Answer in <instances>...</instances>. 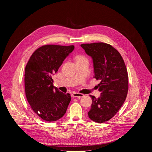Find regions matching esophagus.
<instances>
[{"label": "esophagus", "instance_id": "obj_1", "mask_svg": "<svg viewBox=\"0 0 152 152\" xmlns=\"http://www.w3.org/2000/svg\"><path fill=\"white\" fill-rule=\"evenodd\" d=\"M71 96L73 97H77V98H81L84 97V94L78 93V92H73L71 94Z\"/></svg>", "mask_w": 152, "mask_h": 152}]
</instances>
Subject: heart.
<instances>
[{
    "instance_id": "obj_1",
    "label": "heart",
    "mask_w": 152,
    "mask_h": 152,
    "mask_svg": "<svg viewBox=\"0 0 152 152\" xmlns=\"http://www.w3.org/2000/svg\"><path fill=\"white\" fill-rule=\"evenodd\" d=\"M84 58H86L84 57V56H83V55H77V57H76V60H81V59H84Z\"/></svg>"
}]
</instances>
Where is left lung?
<instances>
[{
    "label": "left lung",
    "instance_id": "left-lung-1",
    "mask_svg": "<svg viewBox=\"0 0 152 152\" xmlns=\"http://www.w3.org/2000/svg\"><path fill=\"white\" fill-rule=\"evenodd\" d=\"M86 53L92 57L94 77L102 92L98 99L90 95L92 103L88 115L96 123L109 121L121 108L128 92V74L121 54L111 45L104 42L83 44Z\"/></svg>",
    "mask_w": 152,
    "mask_h": 152
}]
</instances>
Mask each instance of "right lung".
I'll list each match as a JSON object with an SVG mask.
<instances>
[{
  "label": "right lung",
  "mask_w": 152,
  "mask_h": 152,
  "mask_svg": "<svg viewBox=\"0 0 152 152\" xmlns=\"http://www.w3.org/2000/svg\"><path fill=\"white\" fill-rule=\"evenodd\" d=\"M74 45H44L31 56L25 67V95L31 108L43 120L54 121L65 114L71 100L69 94L53 85L52 76L57 73Z\"/></svg>",
  "instance_id": "add662e5"
}]
</instances>
